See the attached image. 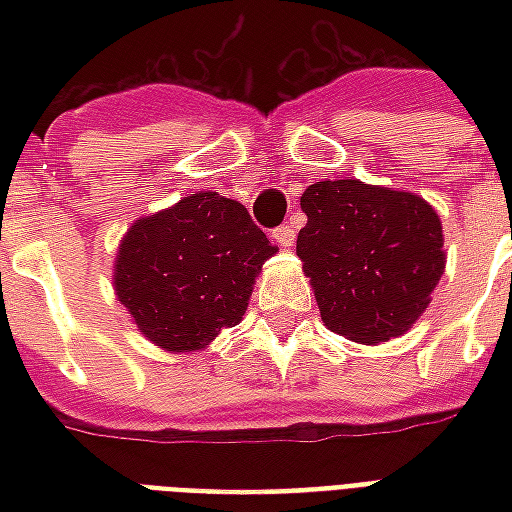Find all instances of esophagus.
<instances>
[{"instance_id": "1", "label": "esophagus", "mask_w": 512, "mask_h": 512, "mask_svg": "<svg viewBox=\"0 0 512 512\" xmlns=\"http://www.w3.org/2000/svg\"><path fill=\"white\" fill-rule=\"evenodd\" d=\"M274 241H277L279 246H293V241H296V230H293V224H282V227H277L274 230Z\"/></svg>"}]
</instances>
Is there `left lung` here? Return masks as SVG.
Listing matches in <instances>:
<instances>
[{
	"label": "left lung",
	"mask_w": 512,
	"mask_h": 512,
	"mask_svg": "<svg viewBox=\"0 0 512 512\" xmlns=\"http://www.w3.org/2000/svg\"><path fill=\"white\" fill-rule=\"evenodd\" d=\"M296 255L323 323L354 343L406 334L444 274L439 213L411 191L321 180L301 194Z\"/></svg>",
	"instance_id": "left-lung-1"
}]
</instances>
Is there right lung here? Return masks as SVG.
<instances>
[{
	"mask_svg": "<svg viewBox=\"0 0 512 512\" xmlns=\"http://www.w3.org/2000/svg\"><path fill=\"white\" fill-rule=\"evenodd\" d=\"M274 252L241 202L197 191L128 227L112 279L150 343L189 354L241 321L255 277Z\"/></svg>",
	"mask_w": 512,
	"mask_h": 512,
	"instance_id": "1",
	"label": "right lung"
}]
</instances>
